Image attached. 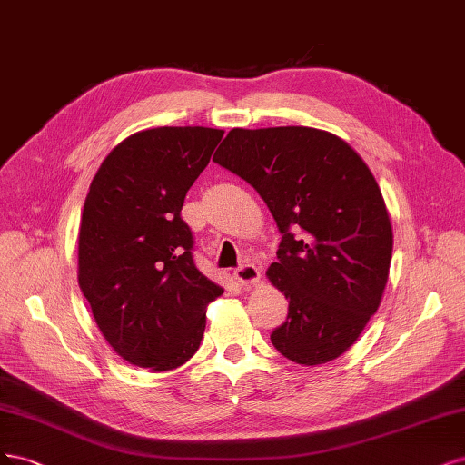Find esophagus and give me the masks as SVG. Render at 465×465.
I'll use <instances>...</instances> for the list:
<instances>
[{
    "mask_svg": "<svg viewBox=\"0 0 465 465\" xmlns=\"http://www.w3.org/2000/svg\"><path fill=\"white\" fill-rule=\"evenodd\" d=\"M233 278L242 283V286H251V283H257L261 278V271L254 264H243L233 271Z\"/></svg>",
    "mask_w": 465,
    "mask_h": 465,
    "instance_id": "obj_1",
    "label": "esophagus"
}]
</instances>
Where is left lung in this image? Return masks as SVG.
<instances>
[{
  "instance_id": "1",
  "label": "left lung",
  "mask_w": 465,
  "mask_h": 465,
  "mask_svg": "<svg viewBox=\"0 0 465 465\" xmlns=\"http://www.w3.org/2000/svg\"><path fill=\"white\" fill-rule=\"evenodd\" d=\"M213 160L254 187L282 232L266 271L290 302L274 348L305 367L346 353L381 305L394 243L363 158L332 133L288 125L235 127Z\"/></svg>"
}]
</instances>
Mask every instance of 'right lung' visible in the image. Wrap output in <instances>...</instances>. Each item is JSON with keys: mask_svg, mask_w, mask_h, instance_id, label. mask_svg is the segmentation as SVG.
<instances>
[{"mask_svg": "<svg viewBox=\"0 0 465 465\" xmlns=\"http://www.w3.org/2000/svg\"><path fill=\"white\" fill-rule=\"evenodd\" d=\"M223 131L154 127L129 134L98 168L79 230V286L102 336L134 367H182L199 350L206 307L223 288L193 262L182 220L189 187Z\"/></svg>", "mask_w": 465, "mask_h": 465, "instance_id": "obj_1", "label": "right lung"}]
</instances>
